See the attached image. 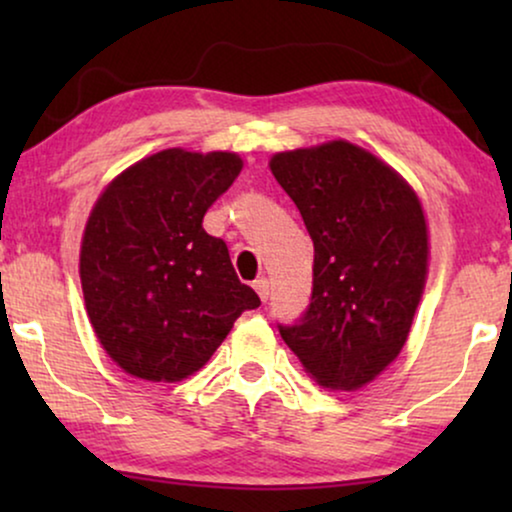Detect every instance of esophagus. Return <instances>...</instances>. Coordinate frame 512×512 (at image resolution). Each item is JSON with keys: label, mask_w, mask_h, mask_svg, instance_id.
I'll return each instance as SVG.
<instances>
[{"label": "esophagus", "mask_w": 512, "mask_h": 512, "mask_svg": "<svg viewBox=\"0 0 512 512\" xmlns=\"http://www.w3.org/2000/svg\"><path fill=\"white\" fill-rule=\"evenodd\" d=\"M254 289H256L258 296H261L263 303H265V300L270 298V282H268V279H265V277L256 279V282H254Z\"/></svg>", "instance_id": "esophagus-1"}]
</instances>
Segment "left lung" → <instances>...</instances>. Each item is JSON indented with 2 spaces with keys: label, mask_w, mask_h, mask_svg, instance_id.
<instances>
[{
  "label": "left lung",
  "mask_w": 512,
  "mask_h": 512,
  "mask_svg": "<svg viewBox=\"0 0 512 512\" xmlns=\"http://www.w3.org/2000/svg\"><path fill=\"white\" fill-rule=\"evenodd\" d=\"M270 170L314 242L310 305L279 335L319 384L359 389L401 352L422 298V205L391 167L342 139L277 153Z\"/></svg>",
  "instance_id": "obj_1"
}]
</instances>
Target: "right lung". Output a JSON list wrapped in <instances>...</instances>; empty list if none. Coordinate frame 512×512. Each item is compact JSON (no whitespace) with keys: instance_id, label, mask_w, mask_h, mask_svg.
<instances>
[{"instance_id":"1","label":"right lung","mask_w":512,"mask_h":512,"mask_svg":"<svg viewBox=\"0 0 512 512\" xmlns=\"http://www.w3.org/2000/svg\"><path fill=\"white\" fill-rule=\"evenodd\" d=\"M242 170L235 153L167 149L116 177L90 212L81 286L97 338L125 373L179 382L209 361L261 298L226 242L202 228Z\"/></svg>"}]
</instances>
